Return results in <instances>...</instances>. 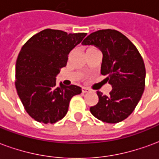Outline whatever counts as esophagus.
Segmentation results:
<instances>
[{
    "label": "esophagus",
    "instance_id": "1",
    "mask_svg": "<svg viewBox=\"0 0 159 159\" xmlns=\"http://www.w3.org/2000/svg\"><path fill=\"white\" fill-rule=\"evenodd\" d=\"M90 91V89H88L86 87H83L82 88V92L83 93H86V92H89Z\"/></svg>",
    "mask_w": 159,
    "mask_h": 159
}]
</instances>
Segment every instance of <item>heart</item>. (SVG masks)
I'll return each mask as SVG.
<instances>
[{
    "mask_svg": "<svg viewBox=\"0 0 159 159\" xmlns=\"http://www.w3.org/2000/svg\"><path fill=\"white\" fill-rule=\"evenodd\" d=\"M93 49H96V48H94V47H91H91H88L85 52H88V51H90V50H93Z\"/></svg>",
    "mask_w": 159,
    "mask_h": 159,
    "instance_id": "1",
    "label": "heart"
}]
</instances>
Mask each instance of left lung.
<instances>
[{"label":"left lung","instance_id":"8db88e82","mask_svg":"<svg viewBox=\"0 0 159 159\" xmlns=\"http://www.w3.org/2000/svg\"><path fill=\"white\" fill-rule=\"evenodd\" d=\"M82 45L94 46L102 53L101 74L112 85L109 95L97 91L99 101L90 111L97 119L109 124L128 118L143 94L146 69L143 59L133 43L114 30L89 34Z\"/></svg>","mask_w":159,"mask_h":159}]
</instances>
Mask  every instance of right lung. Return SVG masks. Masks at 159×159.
I'll use <instances>...</instances> for the list:
<instances>
[{"mask_svg": "<svg viewBox=\"0 0 159 159\" xmlns=\"http://www.w3.org/2000/svg\"><path fill=\"white\" fill-rule=\"evenodd\" d=\"M86 34L46 29L22 47L16 62L15 85L26 112L34 120L44 124L61 120L72 97L81 93V88L75 84L57 86L56 79L67 65L71 50Z\"/></svg>", "mask_w": 159, "mask_h": 159, "instance_id": "right-lung-1", "label": "right lung"}]
</instances>
